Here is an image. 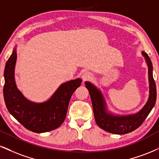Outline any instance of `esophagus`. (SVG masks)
Instances as JSON below:
<instances>
[{"mask_svg":"<svg viewBox=\"0 0 159 159\" xmlns=\"http://www.w3.org/2000/svg\"><path fill=\"white\" fill-rule=\"evenodd\" d=\"M82 78H83V81H87V80H91L92 78V74L91 73H90L89 71H85L84 72L82 75Z\"/></svg>","mask_w":159,"mask_h":159,"instance_id":"esophagus-1","label":"esophagus"}]
</instances>
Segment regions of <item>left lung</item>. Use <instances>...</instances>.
<instances>
[{"instance_id":"left-lung-1","label":"left lung","mask_w":159,"mask_h":159,"mask_svg":"<svg viewBox=\"0 0 159 159\" xmlns=\"http://www.w3.org/2000/svg\"><path fill=\"white\" fill-rule=\"evenodd\" d=\"M148 66L150 96L148 102L143 108L135 114L115 116L107 113L106 104L101 92L89 82H85V87L89 90L93 105L95 121L99 127L113 134H126L132 132L141 126L148 117L156 101V86L152 76V65L146 52H142Z\"/></svg>"}]
</instances>
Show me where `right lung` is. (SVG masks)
Returning a JSON list of instances; mask_svg holds the SVG:
<instances>
[{"instance_id":"1","label":"right lung","mask_w":159,"mask_h":159,"mask_svg":"<svg viewBox=\"0 0 159 159\" xmlns=\"http://www.w3.org/2000/svg\"><path fill=\"white\" fill-rule=\"evenodd\" d=\"M16 60L15 48L4 69L3 97L9 112L23 127L32 132L40 134L57 128L66 119L70 97L81 85L82 80L76 79L62 84L48 101L32 102L23 97L15 84Z\"/></svg>"}]
</instances>
